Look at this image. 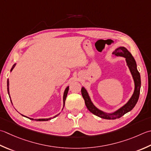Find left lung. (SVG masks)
I'll return each instance as SVG.
<instances>
[{
	"label": "left lung",
	"instance_id": "8db88e82",
	"mask_svg": "<svg viewBox=\"0 0 151 151\" xmlns=\"http://www.w3.org/2000/svg\"><path fill=\"white\" fill-rule=\"evenodd\" d=\"M113 54L116 56H120V57L125 58L127 65H128L129 70H130L133 79H134L135 84L134 91L131 97V98L129 99V101L127 102L124 105H123L122 107L118 109L117 111H114V113H107L101 110H99V109H97L96 106L93 105V103L91 101V99L89 95H88L87 90L85 89L84 87H82L81 89L82 97H83L86 106L88 110H89L91 113H93V114L96 115V116L101 118V119L108 120H114L116 119H119V118L122 117L123 115H124L126 113L132 111L133 108H134L135 105H136V103L138 101L139 97L141 88L140 74L137 69L136 62H135L134 57H133L132 55L131 54V53L129 52L125 47L121 46L115 50L113 52Z\"/></svg>",
	"mask_w": 151,
	"mask_h": 151
}]
</instances>
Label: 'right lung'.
<instances>
[{
	"label": "right lung",
	"mask_w": 151,
	"mask_h": 151,
	"mask_svg": "<svg viewBox=\"0 0 151 151\" xmlns=\"http://www.w3.org/2000/svg\"><path fill=\"white\" fill-rule=\"evenodd\" d=\"M16 63H15L14 65L12 66V69H11V70H10V71H12V70H13V69L14 68V67L16 66ZM69 86H67L66 88H65V91H64V93H63V107H64V106H65V99H66V97H67V93H68V91H69ZM7 90H8V95H9V97H10V101H11V98H10V91H9V81H8H8H7ZM11 103H12V102L11 101ZM62 110H63V109H62ZM60 113H59V114H58L57 115H55V116H54V117L53 118H55L56 116H58L59 114H60ZM22 116H25V117H26V118H28V119H31V120H36V121H48V120H51V119L52 118H49V119H31V118H29V117H27V116H24V115H23V114H22Z\"/></svg>",
	"instance_id": "1"
}]
</instances>
